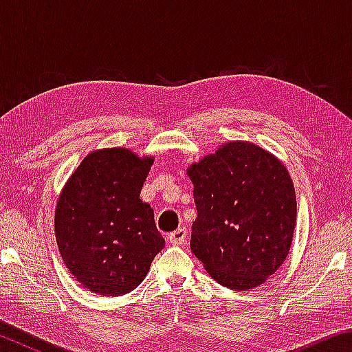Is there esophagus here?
Returning a JSON list of instances; mask_svg holds the SVG:
<instances>
[{
  "instance_id": "obj_1",
  "label": "esophagus",
  "mask_w": 352,
  "mask_h": 352,
  "mask_svg": "<svg viewBox=\"0 0 352 352\" xmlns=\"http://www.w3.org/2000/svg\"><path fill=\"white\" fill-rule=\"evenodd\" d=\"M184 239H186V230L184 228H178L174 231V233H170L168 236V241L172 243V245H180V243L184 242Z\"/></svg>"
}]
</instances>
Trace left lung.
Here are the masks:
<instances>
[{
	"mask_svg": "<svg viewBox=\"0 0 352 352\" xmlns=\"http://www.w3.org/2000/svg\"><path fill=\"white\" fill-rule=\"evenodd\" d=\"M186 172L197 206L192 253L226 289L264 284L284 264L294 239L296 195L287 168L258 144L230 141Z\"/></svg>",
	"mask_w": 352,
	"mask_h": 352,
	"instance_id": "obj_1",
	"label": "left lung"
}]
</instances>
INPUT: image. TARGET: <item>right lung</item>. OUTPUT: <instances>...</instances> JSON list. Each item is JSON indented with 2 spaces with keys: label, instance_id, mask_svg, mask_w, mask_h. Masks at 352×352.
I'll return each instance as SVG.
<instances>
[{
  "label": "right lung",
  "instance_id": "right-lung-1",
  "mask_svg": "<svg viewBox=\"0 0 352 352\" xmlns=\"http://www.w3.org/2000/svg\"><path fill=\"white\" fill-rule=\"evenodd\" d=\"M153 160L126 147L98 148L65 183L56 205V241L80 287L126 295L164 248L153 210L140 199Z\"/></svg>",
  "mask_w": 352,
  "mask_h": 352
}]
</instances>
